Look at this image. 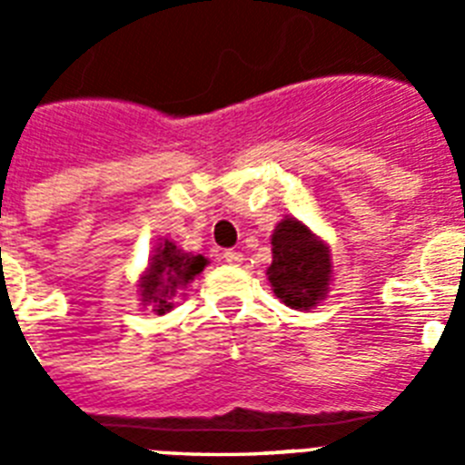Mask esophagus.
Here are the masks:
<instances>
[{
    "label": "esophagus",
    "instance_id": "obj_1",
    "mask_svg": "<svg viewBox=\"0 0 465 465\" xmlns=\"http://www.w3.org/2000/svg\"><path fill=\"white\" fill-rule=\"evenodd\" d=\"M223 258H225V262H228V265H240V262L244 261V256H242L240 252H232V249H228V252L223 253Z\"/></svg>",
    "mask_w": 465,
    "mask_h": 465
}]
</instances>
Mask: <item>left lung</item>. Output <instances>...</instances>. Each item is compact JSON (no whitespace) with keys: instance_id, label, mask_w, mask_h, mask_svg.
<instances>
[{"instance_id":"1","label":"left lung","mask_w":465,"mask_h":465,"mask_svg":"<svg viewBox=\"0 0 465 465\" xmlns=\"http://www.w3.org/2000/svg\"><path fill=\"white\" fill-rule=\"evenodd\" d=\"M272 262L265 270L274 295L291 310L310 312L326 300L332 283V258L326 240L302 221L283 216L274 228Z\"/></svg>"}]
</instances>
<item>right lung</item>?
<instances>
[{"mask_svg": "<svg viewBox=\"0 0 465 465\" xmlns=\"http://www.w3.org/2000/svg\"><path fill=\"white\" fill-rule=\"evenodd\" d=\"M207 265V258L183 252L174 240L158 242L149 258V265L139 274V305L155 312L158 316L167 314L174 307L176 293L186 289Z\"/></svg>", "mask_w": 465, "mask_h": 465, "instance_id": "right-lung-1", "label": "right lung"}]
</instances>
